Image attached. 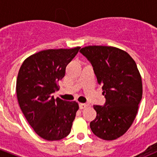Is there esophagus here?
<instances>
[{
  "instance_id": "esophagus-1",
  "label": "esophagus",
  "mask_w": 157,
  "mask_h": 157,
  "mask_svg": "<svg viewBox=\"0 0 157 157\" xmlns=\"http://www.w3.org/2000/svg\"><path fill=\"white\" fill-rule=\"evenodd\" d=\"M79 106H80V109H83L86 108V107L88 106V104H86V103H80V104H79Z\"/></svg>"
}]
</instances>
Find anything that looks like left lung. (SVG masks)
I'll return each mask as SVG.
<instances>
[{"mask_svg":"<svg viewBox=\"0 0 157 157\" xmlns=\"http://www.w3.org/2000/svg\"><path fill=\"white\" fill-rule=\"evenodd\" d=\"M80 52L91 63L106 99L104 105H93L96 117L90 128L99 138L115 140L125 134L135 119L143 94L141 76L135 61L124 50L89 45Z\"/></svg>","mask_w":157,"mask_h":157,"instance_id":"1","label":"left lung"}]
</instances>
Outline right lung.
I'll list each match as a JSON object with an SVG mask.
<instances>
[{
    "label": "right lung",
    "instance_id": "right-lung-1",
    "mask_svg": "<svg viewBox=\"0 0 157 157\" xmlns=\"http://www.w3.org/2000/svg\"><path fill=\"white\" fill-rule=\"evenodd\" d=\"M80 47L48 49L28 57L20 67L17 96L20 109L35 132L47 140H58L71 133L79 105L75 101L55 99L58 83Z\"/></svg>",
    "mask_w": 157,
    "mask_h": 157
}]
</instances>
